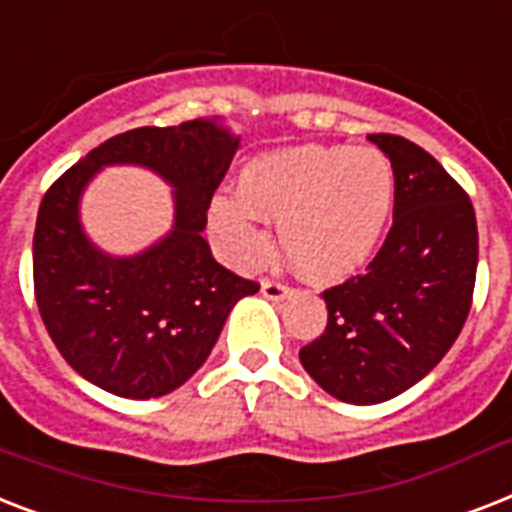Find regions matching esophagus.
<instances>
[{"instance_id": "1", "label": "esophagus", "mask_w": 512, "mask_h": 512, "mask_svg": "<svg viewBox=\"0 0 512 512\" xmlns=\"http://www.w3.org/2000/svg\"><path fill=\"white\" fill-rule=\"evenodd\" d=\"M260 292H263V297H268V300H284V297H289V287L284 281L265 279L263 284H260Z\"/></svg>"}]
</instances>
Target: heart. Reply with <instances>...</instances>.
Returning a JSON list of instances; mask_svg holds the SVG:
<instances>
[{"mask_svg":"<svg viewBox=\"0 0 512 512\" xmlns=\"http://www.w3.org/2000/svg\"><path fill=\"white\" fill-rule=\"evenodd\" d=\"M241 196H217L209 228L241 271L271 255L265 220L279 223L281 252L305 279L342 281L380 249L393 217L396 172L369 146H295L252 159Z\"/></svg>","mask_w":512,"mask_h":512,"instance_id":"heart-1","label":"heart"}]
</instances>
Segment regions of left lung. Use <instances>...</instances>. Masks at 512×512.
<instances>
[{
	"instance_id": "left-lung-1",
	"label": "left lung",
	"mask_w": 512,
	"mask_h": 512,
	"mask_svg": "<svg viewBox=\"0 0 512 512\" xmlns=\"http://www.w3.org/2000/svg\"><path fill=\"white\" fill-rule=\"evenodd\" d=\"M396 172L388 239L353 276L324 292L327 329L300 364L345 404H382L446 356L473 303L476 212L441 164L398 135H369Z\"/></svg>"
}]
</instances>
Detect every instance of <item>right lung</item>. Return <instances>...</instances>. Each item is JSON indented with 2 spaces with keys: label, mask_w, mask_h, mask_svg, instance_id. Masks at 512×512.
Returning <instances> with one entry per match:
<instances>
[{
  "label": "right lung",
  "mask_w": 512,
  "mask_h": 512,
  "mask_svg": "<svg viewBox=\"0 0 512 512\" xmlns=\"http://www.w3.org/2000/svg\"><path fill=\"white\" fill-rule=\"evenodd\" d=\"M239 151L217 119L138 127L100 143L44 193L34 231L36 305L74 372L122 398L180 388L215 348L233 305L257 284L217 263L201 231ZM132 163L173 188V228L138 256H108L83 233V188L103 166Z\"/></svg>",
  "instance_id": "obj_1"
}]
</instances>
